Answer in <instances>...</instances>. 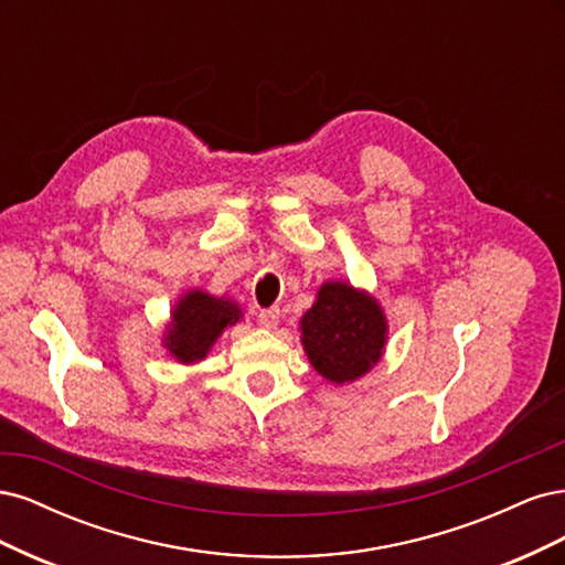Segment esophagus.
<instances>
[{
	"label": "esophagus",
	"instance_id": "esophagus-1",
	"mask_svg": "<svg viewBox=\"0 0 565 565\" xmlns=\"http://www.w3.org/2000/svg\"><path fill=\"white\" fill-rule=\"evenodd\" d=\"M278 320H280V311L278 309H264V311H259V324H262V328H266V330L276 328Z\"/></svg>",
	"mask_w": 565,
	"mask_h": 565
}]
</instances>
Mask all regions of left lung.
Here are the masks:
<instances>
[{"label": "left lung", "instance_id": "1", "mask_svg": "<svg viewBox=\"0 0 565 565\" xmlns=\"http://www.w3.org/2000/svg\"><path fill=\"white\" fill-rule=\"evenodd\" d=\"M301 347L324 382L344 386L382 361L388 320L382 303L367 289L347 280L318 287L316 301L299 320Z\"/></svg>", "mask_w": 565, "mask_h": 565}]
</instances>
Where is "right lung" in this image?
<instances>
[{
    "label": "right lung",
    "instance_id": "1",
    "mask_svg": "<svg viewBox=\"0 0 565 565\" xmlns=\"http://www.w3.org/2000/svg\"><path fill=\"white\" fill-rule=\"evenodd\" d=\"M241 320V303L191 287L172 306L162 332V347L181 365L202 363L224 330Z\"/></svg>",
    "mask_w": 565,
    "mask_h": 565
}]
</instances>
